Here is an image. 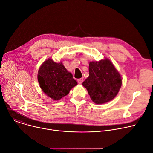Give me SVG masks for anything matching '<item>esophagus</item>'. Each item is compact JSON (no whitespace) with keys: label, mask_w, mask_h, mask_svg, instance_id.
<instances>
[{"label":"esophagus","mask_w":153,"mask_h":153,"mask_svg":"<svg viewBox=\"0 0 153 153\" xmlns=\"http://www.w3.org/2000/svg\"><path fill=\"white\" fill-rule=\"evenodd\" d=\"M83 81V78H80V79H77V82H78V83H79V84H81V83H82Z\"/></svg>","instance_id":"34e87169"}]
</instances>
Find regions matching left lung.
Listing matches in <instances>:
<instances>
[{
    "label": "left lung",
    "instance_id": "8db88e82",
    "mask_svg": "<svg viewBox=\"0 0 153 153\" xmlns=\"http://www.w3.org/2000/svg\"><path fill=\"white\" fill-rule=\"evenodd\" d=\"M120 74L108 59L91 62L89 64V76L82 83L91 100L103 104L113 100L121 85Z\"/></svg>",
    "mask_w": 153,
    "mask_h": 153
}]
</instances>
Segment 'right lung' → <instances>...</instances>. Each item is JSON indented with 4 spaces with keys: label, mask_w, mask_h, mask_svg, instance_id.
<instances>
[{
    "label": "right lung",
    "mask_w": 153,
    "mask_h": 153,
    "mask_svg": "<svg viewBox=\"0 0 153 153\" xmlns=\"http://www.w3.org/2000/svg\"><path fill=\"white\" fill-rule=\"evenodd\" d=\"M37 79L42 91L56 100L67 96L77 84L73 74L67 70L62 62L56 63L51 59L41 65Z\"/></svg>",
    "instance_id": "1"
}]
</instances>
